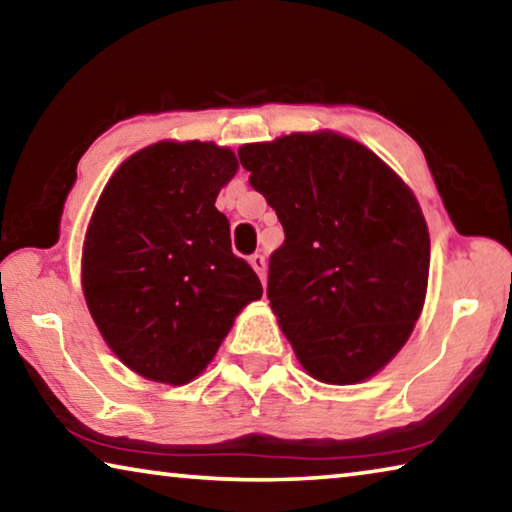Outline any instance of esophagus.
<instances>
[{"label": "esophagus", "mask_w": 512, "mask_h": 512, "mask_svg": "<svg viewBox=\"0 0 512 512\" xmlns=\"http://www.w3.org/2000/svg\"><path fill=\"white\" fill-rule=\"evenodd\" d=\"M250 266L255 268V273L259 275V280H262V284H266V259H264V255H259V253H255V255H250Z\"/></svg>", "instance_id": "esophagus-1"}]
</instances>
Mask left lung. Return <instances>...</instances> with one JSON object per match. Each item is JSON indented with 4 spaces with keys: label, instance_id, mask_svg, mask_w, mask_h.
Wrapping results in <instances>:
<instances>
[{
    "label": "left lung",
    "instance_id": "1",
    "mask_svg": "<svg viewBox=\"0 0 512 512\" xmlns=\"http://www.w3.org/2000/svg\"><path fill=\"white\" fill-rule=\"evenodd\" d=\"M239 162L284 228L266 293L302 368L336 386L377 375L427 296L418 198L370 149L332 131L244 144Z\"/></svg>",
    "mask_w": 512,
    "mask_h": 512
}]
</instances>
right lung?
Returning <instances> with one entry per match:
<instances>
[{
  "label": "right lung",
  "instance_id": "obj_1",
  "mask_svg": "<svg viewBox=\"0 0 512 512\" xmlns=\"http://www.w3.org/2000/svg\"><path fill=\"white\" fill-rule=\"evenodd\" d=\"M237 169L225 146L155 142L119 164L94 207L83 296L108 348L144 379L189 384L239 311L262 298L214 207Z\"/></svg>",
  "mask_w": 512,
  "mask_h": 512
}]
</instances>
